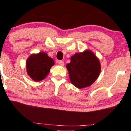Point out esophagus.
I'll return each mask as SVG.
<instances>
[{
    "label": "esophagus",
    "instance_id": "obj_1",
    "mask_svg": "<svg viewBox=\"0 0 131 131\" xmlns=\"http://www.w3.org/2000/svg\"><path fill=\"white\" fill-rule=\"evenodd\" d=\"M57 62H58L59 65L61 66H64V62L62 61H58Z\"/></svg>",
    "mask_w": 131,
    "mask_h": 131
}]
</instances>
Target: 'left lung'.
<instances>
[{
  "mask_svg": "<svg viewBox=\"0 0 131 131\" xmlns=\"http://www.w3.org/2000/svg\"><path fill=\"white\" fill-rule=\"evenodd\" d=\"M66 67L71 82L79 89L91 86L97 79L101 71L100 60L89 50L75 53Z\"/></svg>",
  "mask_w": 131,
  "mask_h": 131,
  "instance_id": "left-lung-1",
  "label": "left lung"
}]
</instances>
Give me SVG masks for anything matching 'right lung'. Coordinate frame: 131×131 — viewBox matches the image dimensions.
<instances>
[{
	"mask_svg": "<svg viewBox=\"0 0 131 131\" xmlns=\"http://www.w3.org/2000/svg\"><path fill=\"white\" fill-rule=\"evenodd\" d=\"M54 65L53 59L45 52L31 54L26 62L27 74L35 82L43 80L49 74L52 66Z\"/></svg>",
	"mask_w": 131,
	"mask_h": 131,
	"instance_id": "right-lung-1",
	"label": "right lung"
}]
</instances>
